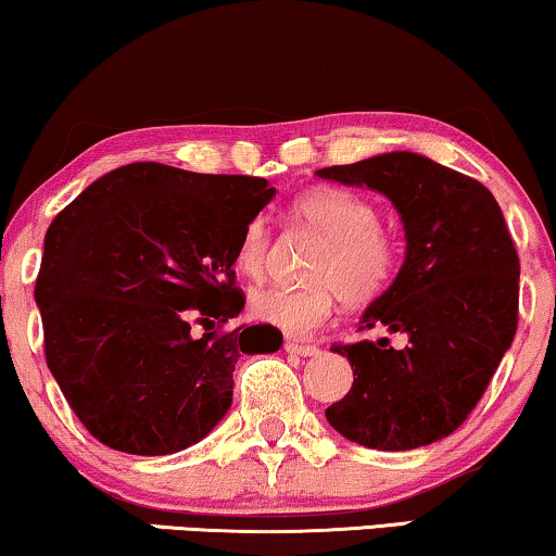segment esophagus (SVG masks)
<instances>
[{
    "label": "esophagus",
    "instance_id": "esophagus-1",
    "mask_svg": "<svg viewBox=\"0 0 556 556\" xmlns=\"http://www.w3.org/2000/svg\"><path fill=\"white\" fill-rule=\"evenodd\" d=\"M283 349L288 354H295V356H316L318 354V346L299 344V341H286Z\"/></svg>",
    "mask_w": 556,
    "mask_h": 556
}]
</instances>
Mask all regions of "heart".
<instances>
[{"mask_svg": "<svg viewBox=\"0 0 556 556\" xmlns=\"http://www.w3.org/2000/svg\"><path fill=\"white\" fill-rule=\"evenodd\" d=\"M293 217L324 238L308 270L314 283L261 288L250 299V311L257 321L288 337H306L331 316L339 295L346 303H367L387 291L400 265V240L379 225L375 204L337 187L301 194L293 202ZM268 250V223L250 219L235 248V268L248 278H261Z\"/></svg>", "mask_w": 556, "mask_h": 556, "instance_id": "1", "label": "heart"}]
</instances>
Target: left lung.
Returning <instances> with one entry per match:
<instances>
[{"label": "left lung", "mask_w": 556, "mask_h": 556, "mask_svg": "<svg viewBox=\"0 0 556 556\" xmlns=\"http://www.w3.org/2000/svg\"><path fill=\"white\" fill-rule=\"evenodd\" d=\"M316 177L384 194L405 230V261L364 311L362 329L405 333L333 346L354 369L326 420L352 443L415 451L460 428L511 346L519 255L489 189L413 151H390Z\"/></svg>", "instance_id": "obj_1"}]
</instances>
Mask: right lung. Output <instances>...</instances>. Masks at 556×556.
Instances as JSON below:
<instances>
[{"label": "right lung", "instance_id": "add662e5", "mask_svg": "<svg viewBox=\"0 0 556 556\" xmlns=\"http://www.w3.org/2000/svg\"><path fill=\"white\" fill-rule=\"evenodd\" d=\"M273 197L261 177L136 162L52 219L35 286L45 359L103 445L172 455L200 443L232 405L240 356L283 344L268 324L212 331L245 306L235 248Z\"/></svg>", "mask_w": 556, "mask_h": 556}]
</instances>
